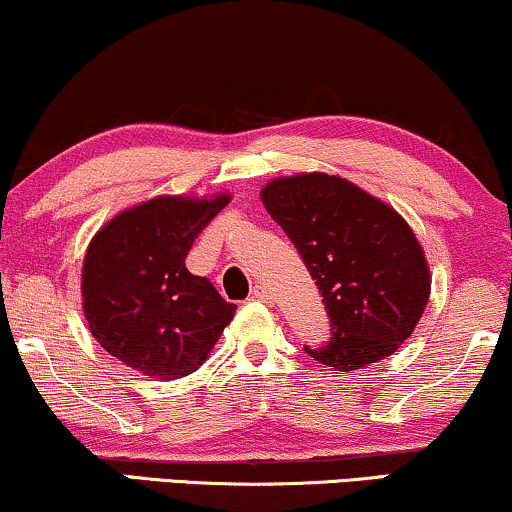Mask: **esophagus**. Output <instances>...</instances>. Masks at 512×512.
<instances>
[{"label": "esophagus", "instance_id": "1", "mask_svg": "<svg viewBox=\"0 0 512 512\" xmlns=\"http://www.w3.org/2000/svg\"><path fill=\"white\" fill-rule=\"evenodd\" d=\"M252 297H255V300H260V302H274V295H271V290L269 288H264V286H255L252 288Z\"/></svg>", "mask_w": 512, "mask_h": 512}]
</instances>
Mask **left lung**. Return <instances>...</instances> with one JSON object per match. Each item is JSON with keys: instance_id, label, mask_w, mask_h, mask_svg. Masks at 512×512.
<instances>
[{"instance_id": "obj_1", "label": "left lung", "mask_w": 512, "mask_h": 512, "mask_svg": "<svg viewBox=\"0 0 512 512\" xmlns=\"http://www.w3.org/2000/svg\"><path fill=\"white\" fill-rule=\"evenodd\" d=\"M262 200L307 264L331 319V340L304 345L309 357L357 371L409 338L428 304L430 271L390 205L323 172L271 181Z\"/></svg>"}]
</instances>
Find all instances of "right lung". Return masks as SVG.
Here are the masks:
<instances>
[{
  "mask_svg": "<svg viewBox=\"0 0 512 512\" xmlns=\"http://www.w3.org/2000/svg\"><path fill=\"white\" fill-rule=\"evenodd\" d=\"M226 203L153 198L94 236L82 267L84 316L111 357L160 380L184 378L208 359L236 304L184 262Z\"/></svg>",
  "mask_w": 512,
  "mask_h": 512,
  "instance_id": "add662e5",
  "label": "right lung"
}]
</instances>
